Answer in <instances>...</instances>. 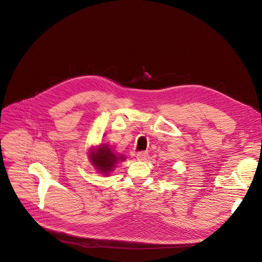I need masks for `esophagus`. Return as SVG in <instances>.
Masks as SVG:
<instances>
[{
    "instance_id": "esophagus-1",
    "label": "esophagus",
    "mask_w": 262,
    "mask_h": 262,
    "mask_svg": "<svg viewBox=\"0 0 262 262\" xmlns=\"http://www.w3.org/2000/svg\"><path fill=\"white\" fill-rule=\"evenodd\" d=\"M147 156H148V152H147V151H140V152L137 154V160H139V161H144V160H146Z\"/></svg>"
}]
</instances>
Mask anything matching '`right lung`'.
Listing matches in <instances>:
<instances>
[{
    "mask_svg": "<svg viewBox=\"0 0 262 262\" xmlns=\"http://www.w3.org/2000/svg\"><path fill=\"white\" fill-rule=\"evenodd\" d=\"M88 154L89 161L95 170L105 177L110 176V173L114 171L119 163L126 160L124 156L115 152L106 144L91 146Z\"/></svg>",
    "mask_w": 262,
    "mask_h": 262,
    "instance_id": "obj_1",
    "label": "right lung"
}]
</instances>
